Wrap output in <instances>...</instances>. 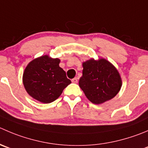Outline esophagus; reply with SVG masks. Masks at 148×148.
<instances>
[{"label":"esophagus","mask_w":148,"mask_h":148,"mask_svg":"<svg viewBox=\"0 0 148 148\" xmlns=\"http://www.w3.org/2000/svg\"><path fill=\"white\" fill-rule=\"evenodd\" d=\"M71 82H72L73 83H77V82H78V79H77V77H75V78L72 79V80H71Z\"/></svg>","instance_id":"obj_1"}]
</instances>
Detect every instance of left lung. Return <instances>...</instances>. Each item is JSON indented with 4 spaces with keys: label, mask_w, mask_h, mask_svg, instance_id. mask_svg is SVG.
I'll use <instances>...</instances> for the list:
<instances>
[{
    "label": "left lung",
    "mask_w": 148,
    "mask_h": 148,
    "mask_svg": "<svg viewBox=\"0 0 148 148\" xmlns=\"http://www.w3.org/2000/svg\"><path fill=\"white\" fill-rule=\"evenodd\" d=\"M82 76L79 85L90 102L101 104L119 92L122 82L116 67L104 58L83 62Z\"/></svg>",
    "instance_id": "obj_1"
}]
</instances>
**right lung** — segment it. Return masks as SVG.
I'll list each match as a JSON object with an SVG mask.
<instances>
[{"label":"right lung","instance_id":"right-lung-1","mask_svg":"<svg viewBox=\"0 0 148 148\" xmlns=\"http://www.w3.org/2000/svg\"><path fill=\"white\" fill-rule=\"evenodd\" d=\"M59 63L60 59L47 55L29 63L23 74V84L31 97L41 103H52L71 84Z\"/></svg>","mask_w":148,"mask_h":148}]
</instances>
